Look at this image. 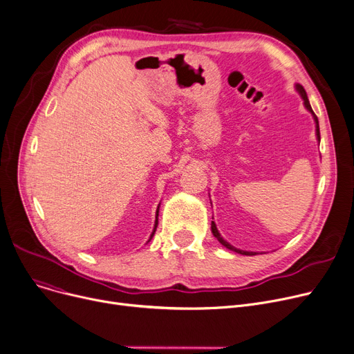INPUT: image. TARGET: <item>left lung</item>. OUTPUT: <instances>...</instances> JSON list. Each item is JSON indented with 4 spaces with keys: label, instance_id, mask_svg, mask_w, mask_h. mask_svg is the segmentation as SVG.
<instances>
[{
    "label": "left lung",
    "instance_id": "left-lung-1",
    "mask_svg": "<svg viewBox=\"0 0 354 354\" xmlns=\"http://www.w3.org/2000/svg\"><path fill=\"white\" fill-rule=\"evenodd\" d=\"M296 88H297V91L301 94V97H303V100H304V106H306V109L313 114V117H315V121H316V133H317V138H319V141H320V130H319V120H317V115L313 113V110H311V106H310V102H308V98H307V94H306V90L303 88V86H300V84H297L296 86ZM212 233L214 234V237L224 245V247H227L228 250H233V252H236V253H240V254H244V256H254L256 253H252V252H243V250H239V248H236V247H233L232 244H228L221 236H220V233H218V230H217V227H216V223L214 221H212Z\"/></svg>",
    "mask_w": 354,
    "mask_h": 354
}]
</instances>
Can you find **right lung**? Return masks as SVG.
Instances as JSON below:
<instances>
[{"label": "right lung", "mask_w": 354, "mask_h": 354, "mask_svg": "<svg viewBox=\"0 0 354 354\" xmlns=\"http://www.w3.org/2000/svg\"><path fill=\"white\" fill-rule=\"evenodd\" d=\"M157 217H158V210H157ZM157 224H158V220L156 218V225H154V230H153V234H151V237H150V240L153 239V236H154V233H156V228H157Z\"/></svg>", "instance_id": "add662e5"}]
</instances>
